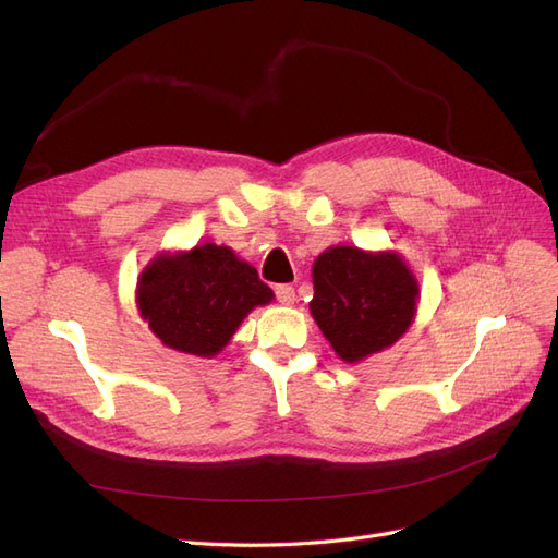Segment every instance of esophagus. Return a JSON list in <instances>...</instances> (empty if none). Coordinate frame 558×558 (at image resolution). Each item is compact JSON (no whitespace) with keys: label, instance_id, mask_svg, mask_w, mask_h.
<instances>
[{"label":"esophagus","instance_id":"obj_1","mask_svg":"<svg viewBox=\"0 0 558 558\" xmlns=\"http://www.w3.org/2000/svg\"><path fill=\"white\" fill-rule=\"evenodd\" d=\"M275 295H277V300L281 302V305H293V302H295V289H293V286H289V283L275 286Z\"/></svg>","mask_w":558,"mask_h":558}]
</instances>
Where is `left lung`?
Instances as JSON below:
<instances>
[{
  "instance_id": "obj_1",
  "label": "left lung",
  "mask_w": 558,
  "mask_h": 558,
  "mask_svg": "<svg viewBox=\"0 0 558 558\" xmlns=\"http://www.w3.org/2000/svg\"><path fill=\"white\" fill-rule=\"evenodd\" d=\"M312 277V316L347 363L391 347L412 324L418 289L396 253L335 246L316 258Z\"/></svg>"
}]
</instances>
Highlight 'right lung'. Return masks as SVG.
<instances>
[{
  "mask_svg": "<svg viewBox=\"0 0 558 558\" xmlns=\"http://www.w3.org/2000/svg\"><path fill=\"white\" fill-rule=\"evenodd\" d=\"M272 300L256 267L228 246L199 244L158 258L140 279V310L162 344L195 356L221 351L242 318Z\"/></svg>",
  "mask_w": 558,
  "mask_h": 558,
  "instance_id": "add662e5",
  "label": "right lung"
}]
</instances>
